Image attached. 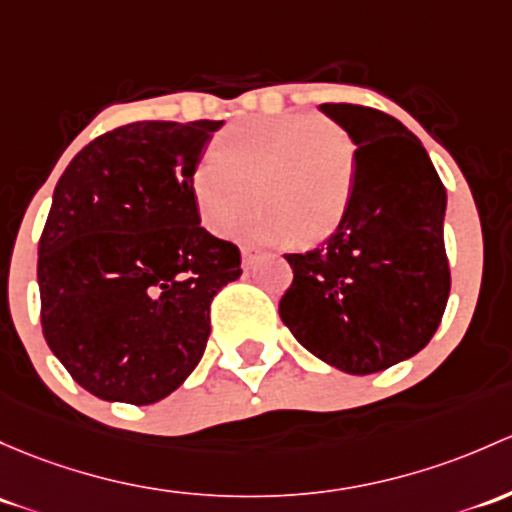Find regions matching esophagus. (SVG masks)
<instances>
[{"label": "esophagus", "mask_w": 512, "mask_h": 512, "mask_svg": "<svg viewBox=\"0 0 512 512\" xmlns=\"http://www.w3.org/2000/svg\"><path fill=\"white\" fill-rule=\"evenodd\" d=\"M257 262V252L250 247H242V270H252Z\"/></svg>", "instance_id": "obj_1"}]
</instances>
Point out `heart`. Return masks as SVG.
Returning <instances> with one entry per match:
<instances>
[{"mask_svg": "<svg viewBox=\"0 0 512 512\" xmlns=\"http://www.w3.org/2000/svg\"><path fill=\"white\" fill-rule=\"evenodd\" d=\"M358 152L338 122L316 115L252 117L215 137L191 171L201 223L225 235L242 225L255 242L314 247L341 228L351 206Z\"/></svg>", "mask_w": 512, "mask_h": 512, "instance_id": "1", "label": "heart"}]
</instances>
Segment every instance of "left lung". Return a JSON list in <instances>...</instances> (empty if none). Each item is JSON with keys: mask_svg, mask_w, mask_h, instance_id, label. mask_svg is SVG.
Returning <instances> with one entry per match:
<instances>
[{"mask_svg": "<svg viewBox=\"0 0 512 512\" xmlns=\"http://www.w3.org/2000/svg\"><path fill=\"white\" fill-rule=\"evenodd\" d=\"M319 110L351 134L358 174L341 228L316 250L284 255L294 282L279 316L324 363L380 373L422 351L444 316L446 188L400 120L346 102Z\"/></svg>", "mask_w": 512, "mask_h": 512, "instance_id": "left-lung-1", "label": "left lung"}]
</instances>
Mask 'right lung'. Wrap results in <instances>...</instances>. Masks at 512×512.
<instances>
[{
  "mask_svg": "<svg viewBox=\"0 0 512 512\" xmlns=\"http://www.w3.org/2000/svg\"><path fill=\"white\" fill-rule=\"evenodd\" d=\"M223 122H132L75 154L39 242L41 326L80 387L152 405L206 351L240 250L201 228L191 171Z\"/></svg>",
  "mask_w": 512,
  "mask_h": 512,
  "instance_id": "right-lung-1",
  "label": "right lung"
}]
</instances>
